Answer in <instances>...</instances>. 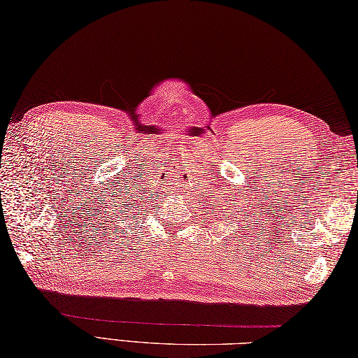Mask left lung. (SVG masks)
I'll use <instances>...</instances> for the list:
<instances>
[{"mask_svg":"<svg viewBox=\"0 0 358 358\" xmlns=\"http://www.w3.org/2000/svg\"><path fill=\"white\" fill-rule=\"evenodd\" d=\"M229 199H231V196H229ZM234 204H237V203H234ZM223 214H224V212H223ZM245 214H246V212H245Z\"/></svg>","mask_w":358,"mask_h":358,"instance_id":"1","label":"left lung"}]
</instances>
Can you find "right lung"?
Listing matches in <instances>:
<instances>
[{
    "mask_svg": "<svg viewBox=\"0 0 358 358\" xmlns=\"http://www.w3.org/2000/svg\"><path fill=\"white\" fill-rule=\"evenodd\" d=\"M121 196V195H120ZM134 201H136V200H134V199H123V201H121V199H120V204H121V208H123V212L124 214L123 215H127V214H132V210L135 209V203ZM138 215H140V212H138ZM124 220H127V218H124ZM123 220V222H124Z\"/></svg>",
    "mask_w": 358,
    "mask_h": 358,
    "instance_id": "1",
    "label": "right lung"
}]
</instances>
